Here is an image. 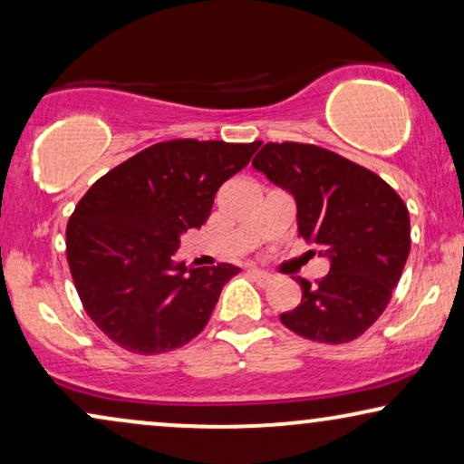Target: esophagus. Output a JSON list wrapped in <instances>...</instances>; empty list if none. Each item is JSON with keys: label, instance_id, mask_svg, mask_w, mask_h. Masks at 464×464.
Returning a JSON list of instances; mask_svg holds the SVG:
<instances>
[{"label": "esophagus", "instance_id": "obj_1", "mask_svg": "<svg viewBox=\"0 0 464 464\" xmlns=\"http://www.w3.org/2000/svg\"><path fill=\"white\" fill-rule=\"evenodd\" d=\"M246 272H249V276L256 278V281H257L259 285H262V287H266V285H270L272 281H275V276L268 275V272L259 270V268H249Z\"/></svg>", "mask_w": 464, "mask_h": 464}]
</instances>
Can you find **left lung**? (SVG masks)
<instances>
[{
	"label": "left lung",
	"instance_id": "1",
	"mask_svg": "<svg viewBox=\"0 0 464 464\" xmlns=\"http://www.w3.org/2000/svg\"><path fill=\"white\" fill-rule=\"evenodd\" d=\"M253 167L294 194L297 230L329 257V275L297 278L302 302L281 323L321 344L363 335L389 306L410 256V213L382 177L313 143H266Z\"/></svg>",
	"mask_w": 464,
	"mask_h": 464
}]
</instances>
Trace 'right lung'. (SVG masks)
<instances>
[{
  "label": "right lung",
  "mask_w": 464,
  "mask_h": 464,
  "mask_svg": "<svg viewBox=\"0 0 464 464\" xmlns=\"http://www.w3.org/2000/svg\"><path fill=\"white\" fill-rule=\"evenodd\" d=\"M262 141L173 139L105 173L67 224L73 285L101 332L124 351H175L207 327L232 264H175L181 232L208 219L221 183L249 164Z\"/></svg>",
  "instance_id": "obj_1"
}]
</instances>
